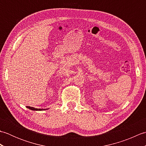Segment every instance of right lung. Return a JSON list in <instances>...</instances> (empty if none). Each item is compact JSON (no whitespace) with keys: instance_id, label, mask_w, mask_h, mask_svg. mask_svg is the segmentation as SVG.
I'll use <instances>...</instances> for the list:
<instances>
[{"instance_id":"add662e5","label":"right lung","mask_w":146,"mask_h":146,"mask_svg":"<svg viewBox=\"0 0 146 146\" xmlns=\"http://www.w3.org/2000/svg\"><path fill=\"white\" fill-rule=\"evenodd\" d=\"M26 107L27 108H29V109H30V110H35V111H41V110H45L49 109V108H44V109H42V108H36L35 107H29V106H27Z\"/></svg>"}]
</instances>
